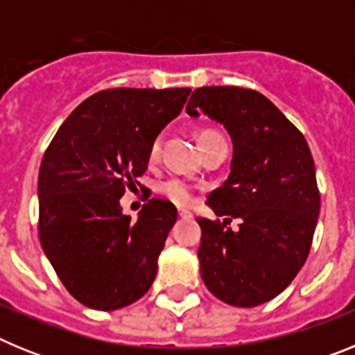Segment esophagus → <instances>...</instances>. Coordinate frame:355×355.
<instances>
[{"instance_id": "1", "label": "esophagus", "mask_w": 355, "mask_h": 355, "mask_svg": "<svg viewBox=\"0 0 355 355\" xmlns=\"http://www.w3.org/2000/svg\"><path fill=\"white\" fill-rule=\"evenodd\" d=\"M178 213H180L181 218H192V211H190V209L180 208V209H178Z\"/></svg>"}]
</instances>
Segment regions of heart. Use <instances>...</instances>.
<instances>
[{"mask_svg": "<svg viewBox=\"0 0 355 355\" xmlns=\"http://www.w3.org/2000/svg\"><path fill=\"white\" fill-rule=\"evenodd\" d=\"M209 135H216L215 131H202L199 135V140L206 139ZM159 149H162V139H156L153 142L149 149V156L150 159H156L159 156ZM158 192L162 193L163 197H167L171 202L178 206H187L192 202L193 199V188L192 184L187 183L181 178H168V180H163L158 183Z\"/></svg>", "mask_w": 355, "mask_h": 355, "instance_id": "b5f03b06", "label": "heart"}]
</instances>
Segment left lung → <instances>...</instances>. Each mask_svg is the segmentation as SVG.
Returning a JSON list of instances; mask_svg holds the SVG:
<instances>
[{
	"mask_svg": "<svg viewBox=\"0 0 355 355\" xmlns=\"http://www.w3.org/2000/svg\"><path fill=\"white\" fill-rule=\"evenodd\" d=\"M220 122L233 142L231 172L206 205L224 222L196 218L200 277L222 302L254 307L277 297L299 274L320 213L315 162L304 135L256 90L202 87L187 105Z\"/></svg>",
	"mask_w": 355,
	"mask_h": 355,
	"instance_id": "1",
	"label": "left lung"
}]
</instances>
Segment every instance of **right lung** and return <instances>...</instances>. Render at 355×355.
I'll list each match as a JSON object with an SVG mask.
<instances>
[{
	"mask_svg": "<svg viewBox=\"0 0 355 355\" xmlns=\"http://www.w3.org/2000/svg\"><path fill=\"white\" fill-rule=\"evenodd\" d=\"M190 89H112L85 99L56 131L39 171V236L69 293L115 311L147 293L178 209L150 199L137 220L121 197L149 163Z\"/></svg>",
	"mask_w": 355,
	"mask_h": 355,
	"instance_id": "obj_1",
	"label": "right lung"
}]
</instances>
